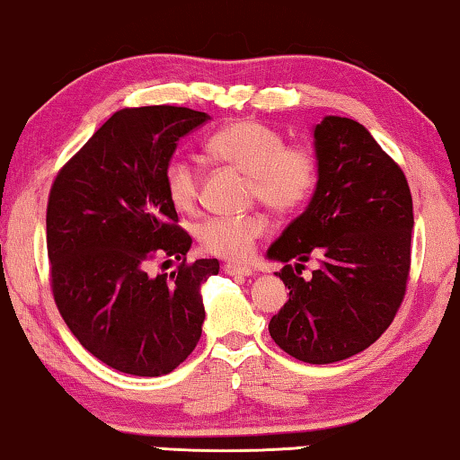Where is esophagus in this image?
Returning a JSON list of instances; mask_svg holds the SVG:
<instances>
[{
    "label": "esophagus",
    "instance_id": "obj_1",
    "mask_svg": "<svg viewBox=\"0 0 460 460\" xmlns=\"http://www.w3.org/2000/svg\"><path fill=\"white\" fill-rule=\"evenodd\" d=\"M222 270H224V274H228V276H241V278H244V276H251L252 274L251 268H246V265H238V263H224Z\"/></svg>",
    "mask_w": 460,
    "mask_h": 460
}]
</instances>
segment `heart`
I'll list each match as a JSON object with an SVG mask.
<instances>
[{
	"mask_svg": "<svg viewBox=\"0 0 460 460\" xmlns=\"http://www.w3.org/2000/svg\"><path fill=\"white\" fill-rule=\"evenodd\" d=\"M205 153L214 164L246 174V195L278 217L303 209L319 178L317 153L309 145H286L282 132L257 119H236L217 128ZM164 186L178 211H192L199 201L201 170L189 157L176 155L165 164ZM261 216H216L197 228L199 244L216 257L243 261L263 236Z\"/></svg>",
	"mask_w": 460,
	"mask_h": 460,
	"instance_id": "1",
	"label": "heart"
}]
</instances>
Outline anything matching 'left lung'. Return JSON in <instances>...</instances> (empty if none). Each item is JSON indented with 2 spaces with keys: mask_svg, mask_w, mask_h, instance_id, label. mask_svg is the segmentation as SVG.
Segmentation results:
<instances>
[{
  "mask_svg": "<svg viewBox=\"0 0 460 460\" xmlns=\"http://www.w3.org/2000/svg\"><path fill=\"white\" fill-rule=\"evenodd\" d=\"M317 189L268 257L288 303L270 322L274 342L303 363L349 358L388 330L407 292L412 199L404 172L363 124L328 116L315 126ZM323 259L311 280L304 261ZM296 258V266L288 264Z\"/></svg>",
  "mask_w": 460,
  "mask_h": 460,
  "instance_id": "1",
  "label": "left lung"
}]
</instances>
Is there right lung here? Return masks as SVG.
<instances>
[{"label":"right lung","mask_w":460,"mask_h":460,"mask_svg":"<svg viewBox=\"0 0 460 460\" xmlns=\"http://www.w3.org/2000/svg\"><path fill=\"white\" fill-rule=\"evenodd\" d=\"M209 119L176 105L119 110L58 172L48 201L53 301L93 357L128 376L174 371L201 338V284L217 259L186 261L189 232L164 186L176 141ZM159 256L181 261L148 274Z\"/></svg>","instance_id":"right-lung-1"}]
</instances>
